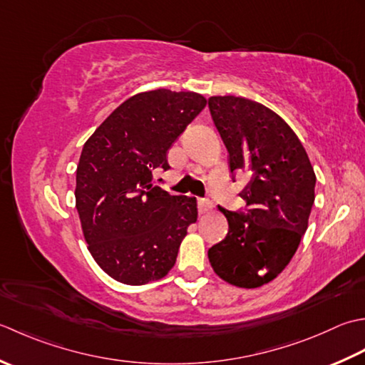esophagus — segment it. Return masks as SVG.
Wrapping results in <instances>:
<instances>
[{
    "instance_id": "34e87169",
    "label": "esophagus",
    "mask_w": 365,
    "mask_h": 365,
    "mask_svg": "<svg viewBox=\"0 0 365 365\" xmlns=\"http://www.w3.org/2000/svg\"><path fill=\"white\" fill-rule=\"evenodd\" d=\"M197 205H198V212L200 214L207 212L212 207V202H211V200H207V198H198Z\"/></svg>"
}]
</instances>
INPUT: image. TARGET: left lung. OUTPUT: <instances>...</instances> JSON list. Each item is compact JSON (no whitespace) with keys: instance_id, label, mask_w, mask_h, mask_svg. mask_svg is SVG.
Wrapping results in <instances>:
<instances>
[{"instance_id":"left-lung-1","label":"left lung","mask_w":365,"mask_h":365,"mask_svg":"<svg viewBox=\"0 0 365 365\" xmlns=\"http://www.w3.org/2000/svg\"><path fill=\"white\" fill-rule=\"evenodd\" d=\"M228 151L232 181L247 176L240 192L244 211L219 210L228 233L207 250L212 269L236 287H262L293 258L315 202L317 178L299 138L272 110L236 96L207 101Z\"/></svg>"}]
</instances>
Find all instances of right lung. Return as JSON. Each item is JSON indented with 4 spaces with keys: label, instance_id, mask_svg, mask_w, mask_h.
<instances>
[{
    "label": "right lung",
    "instance_id": "obj_1",
    "mask_svg": "<svg viewBox=\"0 0 365 365\" xmlns=\"http://www.w3.org/2000/svg\"><path fill=\"white\" fill-rule=\"evenodd\" d=\"M205 107L203 96L190 91L140 93L83 146L76 187L81 230L96 263L121 284L167 276L197 220V200L170 195L153 184V172H167L170 146Z\"/></svg>",
    "mask_w": 365,
    "mask_h": 365
}]
</instances>
